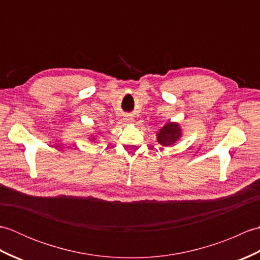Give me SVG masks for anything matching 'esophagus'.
I'll list each match as a JSON object with an SVG mask.
<instances>
[{
  "mask_svg": "<svg viewBox=\"0 0 260 260\" xmlns=\"http://www.w3.org/2000/svg\"><path fill=\"white\" fill-rule=\"evenodd\" d=\"M124 119H125L126 123H131V121H133V118L129 117V116H126V117H125Z\"/></svg>",
  "mask_w": 260,
  "mask_h": 260,
  "instance_id": "1",
  "label": "esophagus"
}]
</instances>
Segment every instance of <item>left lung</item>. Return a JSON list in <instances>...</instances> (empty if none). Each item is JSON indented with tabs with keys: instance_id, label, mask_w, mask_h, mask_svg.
I'll return each instance as SVG.
<instances>
[{
	"instance_id": "8db88e82",
	"label": "left lung",
	"mask_w": 260,
	"mask_h": 260,
	"mask_svg": "<svg viewBox=\"0 0 260 260\" xmlns=\"http://www.w3.org/2000/svg\"><path fill=\"white\" fill-rule=\"evenodd\" d=\"M181 137L179 124L168 123L157 133V142L163 146H172Z\"/></svg>"
}]
</instances>
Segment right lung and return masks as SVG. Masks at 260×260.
<instances>
[{
	"instance_id": "add662e5",
	"label": "right lung",
	"mask_w": 260,
	"mask_h": 260,
	"mask_svg": "<svg viewBox=\"0 0 260 260\" xmlns=\"http://www.w3.org/2000/svg\"><path fill=\"white\" fill-rule=\"evenodd\" d=\"M93 140H95V139H92V141H93Z\"/></svg>"
}]
</instances>
